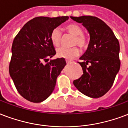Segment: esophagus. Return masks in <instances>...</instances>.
I'll return each mask as SVG.
<instances>
[{
  "label": "esophagus",
  "mask_w": 128,
  "mask_h": 128,
  "mask_svg": "<svg viewBox=\"0 0 128 128\" xmlns=\"http://www.w3.org/2000/svg\"><path fill=\"white\" fill-rule=\"evenodd\" d=\"M66 63H67V64H70V62H71V61H70V60H66Z\"/></svg>",
  "instance_id": "34e87169"
}]
</instances>
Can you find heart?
<instances>
[{
    "instance_id": "b5f03b06",
    "label": "heart",
    "mask_w": 128,
    "mask_h": 128,
    "mask_svg": "<svg viewBox=\"0 0 128 128\" xmlns=\"http://www.w3.org/2000/svg\"><path fill=\"white\" fill-rule=\"evenodd\" d=\"M65 29L68 33L74 36L72 45H78L81 48H86L89 44V40L85 35L83 34V30L79 25L76 24H69L66 25ZM50 40L54 46H59L62 40V33L59 28H55L52 30L50 35ZM79 49L74 46L71 48L60 47L57 49L56 54L58 57L63 58L67 60H71L79 54Z\"/></svg>"
}]
</instances>
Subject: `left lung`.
Wrapping results in <instances>:
<instances>
[{"label": "left lung", "instance_id": "8db88e82", "mask_svg": "<svg viewBox=\"0 0 128 128\" xmlns=\"http://www.w3.org/2000/svg\"><path fill=\"white\" fill-rule=\"evenodd\" d=\"M70 18L82 23L90 34L87 50L80 58L83 62H78L83 74L73 84L82 94L99 98L110 90L120 70V43L112 29L100 18L92 16ZM88 63L92 64L86 67Z\"/></svg>", "mask_w": 128, "mask_h": 128}]
</instances>
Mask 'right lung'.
Instances as JSON below:
<instances>
[{
    "label": "right lung",
    "mask_w": 128,
    "mask_h": 128,
    "mask_svg": "<svg viewBox=\"0 0 128 128\" xmlns=\"http://www.w3.org/2000/svg\"><path fill=\"white\" fill-rule=\"evenodd\" d=\"M69 17L38 16L25 23L12 44L9 74L18 93L33 103L44 101L53 92L56 79L66 65L63 58L52 60L56 54L50 40L52 30Z\"/></svg>",
    "instance_id": "1"
}]
</instances>
